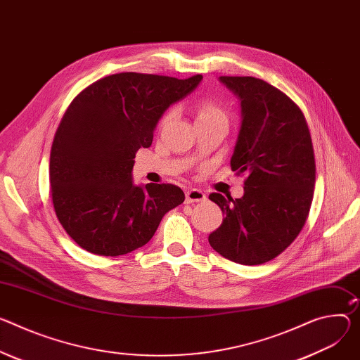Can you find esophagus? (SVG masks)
<instances>
[{
	"mask_svg": "<svg viewBox=\"0 0 360 360\" xmlns=\"http://www.w3.org/2000/svg\"><path fill=\"white\" fill-rule=\"evenodd\" d=\"M207 197L205 193L197 188H191L185 192V201L186 204H193V202H202L205 201Z\"/></svg>",
	"mask_w": 360,
	"mask_h": 360,
	"instance_id": "esophagus-1",
	"label": "esophagus"
}]
</instances>
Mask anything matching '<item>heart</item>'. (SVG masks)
<instances>
[{"label":"heart","mask_w":360,"mask_h":360,"mask_svg":"<svg viewBox=\"0 0 360 360\" xmlns=\"http://www.w3.org/2000/svg\"><path fill=\"white\" fill-rule=\"evenodd\" d=\"M169 115H167L165 119ZM211 119H225V113L218 103L210 99H204L197 106V123L204 120H211Z\"/></svg>","instance_id":"b5f03b06"}]
</instances>
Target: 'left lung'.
Here are the masks:
<instances>
[{
	"instance_id": "1",
	"label": "left lung",
	"mask_w": 360,
	"mask_h": 360,
	"mask_svg": "<svg viewBox=\"0 0 360 360\" xmlns=\"http://www.w3.org/2000/svg\"><path fill=\"white\" fill-rule=\"evenodd\" d=\"M219 80L241 102L231 169L245 181L241 198L210 195L225 218L208 241L234 263L264 264L306 224L316 182L310 130L300 108L267 82L250 76Z\"/></svg>"
}]
</instances>
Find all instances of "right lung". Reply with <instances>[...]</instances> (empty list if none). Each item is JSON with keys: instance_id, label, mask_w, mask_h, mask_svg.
Listing matches in <instances>:
<instances>
[{"instance_id": "obj_1", "label": "right lung", "mask_w": 360, "mask_h": 360, "mask_svg": "<svg viewBox=\"0 0 360 360\" xmlns=\"http://www.w3.org/2000/svg\"><path fill=\"white\" fill-rule=\"evenodd\" d=\"M201 80L117 73L75 97L51 145L50 185L60 224L83 250L117 257L143 247L162 217L184 202L176 185H135L134 159L152 145L165 110Z\"/></svg>"}]
</instances>
